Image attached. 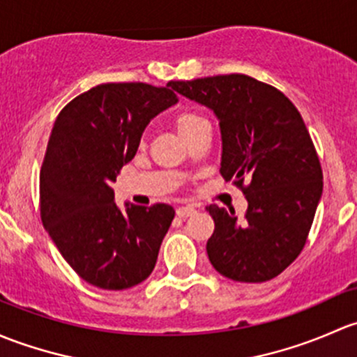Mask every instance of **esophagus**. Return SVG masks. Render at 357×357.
<instances>
[{"mask_svg":"<svg viewBox=\"0 0 357 357\" xmlns=\"http://www.w3.org/2000/svg\"><path fill=\"white\" fill-rule=\"evenodd\" d=\"M194 213H196V208H192V206H180L177 209L178 218H189V216H192Z\"/></svg>","mask_w":357,"mask_h":357,"instance_id":"esophagus-1","label":"esophagus"}]
</instances>
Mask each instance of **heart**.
Returning a JSON list of instances; mask_svg holds the SVG:
<instances>
[{
	"mask_svg": "<svg viewBox=\"0 0 357 357\" xmlns=\"http://www.w3.org/2000/svg\"><path fill=\"white\" fill-rule=\"evenodd\" d=\"M174 125L178 134L187 141L197 128L204 127V125H208V122H206L199 113L192 112V109H182V112H178L174 116Z\"/></svg>",
	"mask_w": 357,
	"mask_h": 357,
	"instance_id": "1",
	"label": "heart"
}]
</instances>
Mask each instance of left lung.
I'll list each match as a JSON object with an SVG mask.
<instances>
[{"instance_id": "1", "label": "left lung", "mask_w": 357, "mask_h": 357, "mask_svg": "<svg viewBox=\"0 0 357 357\" xmlns=\"http://www.w3.org/2000/svg\"><path fill=\"white\" fill-rule=\"evenodd\" d=\"M168 87L215 112L222 177L244 192L248 211L206 206V244L218 273L235 282L278 277L304 249L323 190V172L303 116L284 93L244 73L170 80Z\"/></svg>"}]
</instances>
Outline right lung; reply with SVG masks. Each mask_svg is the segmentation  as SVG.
Instances as JSON below:
<instances>
[{
  "label": "right lung",
  "mask_w": 357,
  "mask_h": 357,
  "mask_svg": "<svg viewBox=\"0 0 357 357\" xmlns=\"http://www.w3.org/2000/svg\"><path fill=\"white\" fill-rule=\"evenodd\" d=\"M177 101L168 87L99 84L73 98L53 125L39 177L43 225L94 287H134L156 264L175 209L156 203L122 211L113 182L137 153L149 120Z\"/></svg>",
  "instance_id": "add662e5"
}]
</instances>
